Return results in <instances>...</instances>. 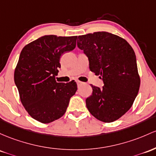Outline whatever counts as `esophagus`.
<instances>
[{
    "label": "esophagus",
    "mask_w": 156,
    "mask_h": 156,
    "mask_svg": "<svg viewBox=\"0 0 156 156\" xmlns=\"http://www.w3.org/2000/svg\"><path fill=\"white\" fill-rule=\"evenodd\" d=\"M76 82H77V84H78V86H81V85H82L83 83V82H81L80 81H77Z\"/></svg>",
    "instance_id": "34e87169"
}]
</instances>
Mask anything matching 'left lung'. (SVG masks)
Instances as JSON below:
<instances>
[{
	"label": "left lung",
	"instance_id": "1",
	"mask_svg": "<svg viewBox=\"0 0 156 156\" xmlns=\"http://www.w3.org/2000/svg\"><path fill=\"white\" fill-rule=\"evenodd\" d=\"M78 39V47L88 57L90 69L104 84L101 89L91 84L87 109L99 121L113 122L131 108L139 90L134 50L125 39L107 32L80 35Z\"/></svg>",
	"mask_w": 156,
	"mask_h": 156
}]
</instances>
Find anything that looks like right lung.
<instances>
[{
	"label": "right lung",
	"mask_w": 156,
	"mask_h": 156,
	"mask_svg": "<svg viewBox=\"0 0 156 156\" xmlns=\"http://www.w3.org/2000/svg\"><path fill=\"white\" fill-rule=\"evenodd\" d=\"M78 36L44 35L26 45L15 69L14 80L20 99L34 119L48 124L60 119L66 111L77 83H58L63 53L73 50Z\"/></svg>",
	"instance_id": "obj_1"
}]
</instances>
